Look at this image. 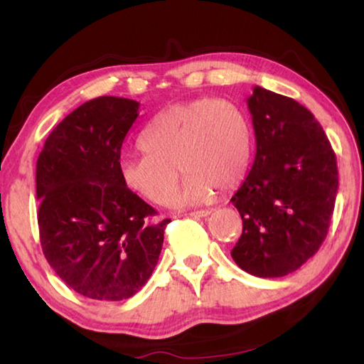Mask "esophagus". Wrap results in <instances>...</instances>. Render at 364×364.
<instances>
[{
  "label": "esophagus",
  "mask_w": 364,
  "mask_h": 364,
  "mask_svg": "<svg viewBox=\"0 0 364 364\" xmlns=\"http://www.w3.org/2000/svg\"><path fill=\"white\" fill-rule=\"evenodd\" d=\"M210 213H212V210H196V212H191L189 215H191V217H194V218H204Z\"/></svg>",
  "instance_id": "1"
}]
</instances>
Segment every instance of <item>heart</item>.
I'll list each match as a JSON object with an SVG mask.
<instances>
[{
  "mask_svg": "<svg viewBox=\"0 0 364 364\" xmlns=\"http://www.w3.org/2000/svg\"><path fill=\"white\" fill-rule=\"evenodd\" d=\"M143 154L119 162L120 180L128 191L154 204H167L180 183L175 207L199 205L213 191L236 188L247 173L254 136L247 117L223 100L178 102L160 112L141 136Z\"/></svg>",
  "mask_w": 364,
  "mask_h": 364,
  "instance_id": "heart-1",
  "label": "heart"
}]
</instances>
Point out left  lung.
Returning <instances> with one entry per match:
<instances>
[{
	"label": "left lung",
	"instance_id": "8db88e82",
	"mask_svg": "<svg viewBox=\"0 0 364 364\" xmlns=\"http://www.w3.org/2000/svg\"><path fill=\"white\" fill-rule=\"evenodd\" d=\"M247 106L257 154L231 197L242 218L231 257L249 274L281 278L315 255L328 236L337 160L315 115L292 97L255 86Z\"/></svg>",
	"mask_w": 364,
	"mask_h": 364
}]
</instances>
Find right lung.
I'll use <instances>...</instances> for the list:
<instances>
[{
  "label": "right lung",
  "mask_w": 364,
  "mask_h": 364,
  "mask_svg": "<svg viewBox=\"0 0 364 364\" xmlns=\"http://www.w3.org/2000/svg\"><path fill=\"white\" fill-rule=\"evenodd\" d=\"M139 102L101 96L59 123L36 160L43 254L67 286L93 300L141 291L156 268L168 218L120 180L123 139Z\"/></svg>",
  "instance_id": "add662e5"
}]
</instances>
